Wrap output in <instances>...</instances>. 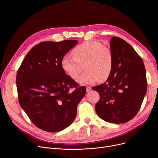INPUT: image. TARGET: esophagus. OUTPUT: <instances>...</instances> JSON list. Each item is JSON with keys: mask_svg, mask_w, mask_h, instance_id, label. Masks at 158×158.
<instances>
[{"mask_svg": "<svg viewBox=\"0 0 158 158\" xmlns=\"http://www.w3.org/2000/svg\"><path fill=\"white\" fill-rule=\"evenodd\" d=\"M91 90H92V88H91L90 86H87V87H86V92H90Z\"/></svg>", "mask_w": 158, "mask_h": 158, "instance_id": "obj_1", "label": "esophagus"}]
</instances>
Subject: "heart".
Segmentation results:
<instances>
[{
    "mask_svg": "<svg viewBox=\"0 0 158 158\" xmlns=\"http://www.w3.org/2000/svg\"><path fill=\"white\" fill-rule=\"evenodd\" d=\"M73 57L66 56L61 61L62 68L72 79H77L84 69L86 71L78 79L82 85L94 83L99 79L109 77L113 66L110 50L95 41H85L72 51Z\"/></svg>",
    "mask_w": 158,
    "mask_h": 158,
    "instance_id": "obj_1",
    "label": "heart"
}]
</instances>
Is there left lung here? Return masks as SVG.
<instances>
[{
    "label": "left lung",
    "instance_id": "8db88e82",
    "mask_svg": "<svg viewBox=\"0 0 158 158\" xmlns=\"http://www.w3.org/2000/svg\"><path fill=\"white\" fill-rule=\"evenodd\" d=\"M113 66L104 83L92 88L100 95L95 105L99 117L106 122L123 123L139 111L147 92L143 61L131 45L123 39L110 41Z\"/></svg>",
    "mask_w": 158,
    "mask_h": 158
}]
</instances>
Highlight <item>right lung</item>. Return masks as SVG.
Masks as SVG:
<instances>
[{
	"instance_id": "add662e5",
	"label": "right lung",
	"mask_w": 158,
	"mask_h": 158,
	"mask_svg": "<svg viewBox=\"0 0 158 158\" xmlns=\"http://www.w3.org/2000/svg\"><path fill=\"white\" fill-rule=\"evenodd\" d=\"M77 40L43 41L32 48L16 75L20 106L35 125L56 132L68 127L77 114L78 104L86 94L62 68V59Z\"/></svg>"
}]
</instances>
